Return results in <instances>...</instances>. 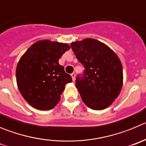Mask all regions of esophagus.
<instances>
[{
	"label": "esophagus",
	"instance_id": "obj_1",
	"mask_svg": "<svg viewBox=\"0 0 146 146\" xmlns=\"http://www.w3.org/2000/svg\"><path fill=\"white\" fill-rule=\"evenodd\" d=\"M71 77H72V79H73V81H74L75 78H76V74H75V73H71Z\"/></svg>",
	"mask_w": 146,
	"mask_h": 146
}]
</instances>
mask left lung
I'll use <instances>...</instances> for the list:
<instances>
[{
  "label": "left lung",
  "mask_w": 146,
  "mask_h": 146,
  "mask_svg": "<svg viewBox=\"0 0 146 146\" xmlns=\"http://www.w3.org/2000/svg\"><path fill=\"white\" fill-rule=\"evenodd\" d=\"M76 58L84 67L77 76L76 86L83 102L93 110H103L119 96L123 84L121 62L107 45L92 38L70 44Z\"/></svg>",
  "instance_id": "obj_1"
}]
</instances>
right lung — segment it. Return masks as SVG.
<instances>
[{"label":"right lung","instance_id":"right-lung-1","mask_svg":"<svg viewBox=\"0 0 146 146\" xmlns=\"http://www.w3.org/2000/svg\"><path fill=\"white\" fill-rule=\"evenodd\" d=\"M70 46L48 40H38L22 55L16 70L21 94L35 108L46 111L59 102L71 76L65 73L59 59Z\"/></svg>","mask_w":146,"mask_h":146}]
</instances>
